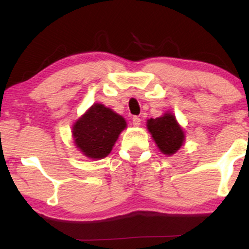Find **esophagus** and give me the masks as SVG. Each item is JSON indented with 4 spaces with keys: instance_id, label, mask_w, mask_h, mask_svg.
Wrapping results in <instances>:
<instances>
[{
    "instance_id": "esophagus-1",
    "label": "esophagus",
    "mask_w": 249,
    "mask_h": 249,
    "mask_svg": "<svg viewBox=\"0 0 249 249\" xmlns=\"http://www.w3.org/2000/svg\"><path fill=\"white\" fill-rule=\"evenodd\" d=\"M141 122H142V119L139 118L138 116H134L132 118V123H133L134 126H139V125H141Z\"/></svg>"
}]
</instances>
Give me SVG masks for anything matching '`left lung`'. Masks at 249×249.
I'll return each mask as SVG.
<instances>
[{
	"instance_id": "8db88e82",
	"label": "left lung",
	"mask_w": 249,
	"mask_h": 249,
	"mask_svg": "<svg viewBox=\"0 0 249 249\" xmlns=\"http://www.w3.org/2000/svg\"><path fill=\"white\" fill-rule=\"evenodd\" d=\"M146 127L162 154L170 157L180 150L185 142V132L170 111L158 118L147 119Z\"/></svg>"
}]
</instances>
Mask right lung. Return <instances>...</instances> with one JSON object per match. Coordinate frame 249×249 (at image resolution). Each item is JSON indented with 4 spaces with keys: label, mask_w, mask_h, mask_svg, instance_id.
I'll return each mask as SVG.
<instances>
[{
    "label": "right lung",
    "mask_w": 249,
    "mask_h": 249,
    "mask_svg": "<svg viewBox=\"0 0 249 249\" xmlns=\"http://www.w3.org/2000/svg\"><path fill=\"white\" fill-rule=\"evenodd\" d=\"M126 128L124 117L95 103L72 125V139L76 148L89 159L98 160L110 154L122 131Z\"/></svg>",
    "instance_id": "obj_1"
}]
</instances>
